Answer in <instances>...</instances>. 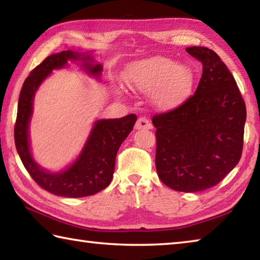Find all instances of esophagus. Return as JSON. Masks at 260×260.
<instances>
[{
	"label": "esophagus",
	"mask_w": 260,
	"mask_h": 260,
	"mask_svg": "<svg viewBox=\"0 0 260 260\" xmlns=\"http://www.w3.org/2000/svg\"><path fill=\"white\" fill-rule=\"evenodd\" d=\"M152 125L146 117H140L135 122V129H151Z\"/></svg>",
	"instance_id": "obj_1"
}]
</instances>
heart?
<instances>
[{"label": "heart", "instance_id": "obj_1", "mask_svg": "<svg viewBox=\"0 0 260 260\" xmlns=\"http://www.w3.org/2000/svg\"><path fill=\"white\" fill-rule=\"evenodd\" d=\"M127 85L141 93H150L153 104L173 110L190 98L193 74L190 68L167 57L156 56L132 63L125 71Z\"/></svg>", "mask_w": 260, "mask_h": 260}]
</instances>
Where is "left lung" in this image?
Returning a JSON list of instances; mask_svg holds the SVG:
<instances>
[{"label": "left lung", "mask_w": 260, "mask_h": 260, "mask_svg": "<svg viewBox=\"0 0 260 260\" xmlns=\"http://www.w3.org/2000/svg\"><path fill=\"white\" fill-rule=\"evenodd\" d=\"M203 65L195 94L152 117L158 178L173 190L197 192L218 184L240 161L245 103L234 77L205 47L186 48Z\"/></svg>", "instance_id": "left-lung-1"}]
</instances>
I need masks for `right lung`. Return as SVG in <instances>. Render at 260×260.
Wrapping results in <instances>:
<instances>
[{
  "mask_svg": "<svg viewBox=\"0 0 260 260\" xmlns=\"http://www.w3.org/2000/svg\"><path fill=\"white\" fill-rule=\"evenodd\" d=\"M69 60H81L82 69L90 76L100 78L103 67L94 63L87 52L64 50L47 58L32 70L21 88L17 119L15 143L21 161L39 186L57 196L85 197L103 190L111 182L117 152L128 136L136 121L135 114H127L119 119L96 120L82 151L76 161L61 172H48L33 159L29 148L28 127L33 113V99L39 86L52 70L61 69Z\"/></svg>",
  "mask_w": 260,
  "mask_h": 260,
  "instance_id": "right-lung-1",
  "label": "right lung"
}]
</instances>
